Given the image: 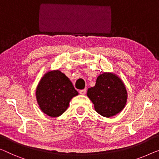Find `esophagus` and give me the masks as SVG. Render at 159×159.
Listing matches in <instances>:
<instances>
[{"mask_svg": "<svg viewBox=\"0 0 159 159\" xmlns=\"http://www.w3.org/2000/svg\"><path fill=\"white\" fill-rule=\"evenodd\" d=\"M80 94L81 95H85L86 93V89H83V90H80L79 91Z\"/></svg>", "mask_w": 159, "mask_h": 159, "instance_id": "1", "label": "esophagus"}]
</instances>
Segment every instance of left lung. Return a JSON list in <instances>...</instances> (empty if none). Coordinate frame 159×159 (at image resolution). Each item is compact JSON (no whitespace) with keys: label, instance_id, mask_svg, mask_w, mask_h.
Segmentation results:
<instances>
[{"label":"left lung","instance_id":"1","mask_svg":"<svg viewBox=\"0 0 159 159\" xmlns=\"http://www.w3.org/2000/svg\"><path fill=\"white\" fill-rule=\"evenodd\" d=\"M87 96L97 113L109 118L124 109L128 93L124 82L117 75L103 72L97 77L96 85L88 89Z\"/></svg>","mask_w":159,"mask_h":159}]
</instances>
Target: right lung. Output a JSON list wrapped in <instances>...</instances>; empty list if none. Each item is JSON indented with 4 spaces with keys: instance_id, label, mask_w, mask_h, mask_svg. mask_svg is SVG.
<instances>
[{
    "instance_id": "obj_1",
    "label": "right lung",
    "mask_w": 159,
    "mask_h": 159,
    "mask_svg": "<svg viewBox=\"0 0 159 159\" xmlns=\"http://www.w3.org/2000/svg\"><path fill=\"white\" fill-rule=\"evenodd\" d=\"M78 95L71 81L58 70L45 73L35 91L37 103L42 112L52 118L62 115L72 98Z\"/></svg>"
}]
</instances>
